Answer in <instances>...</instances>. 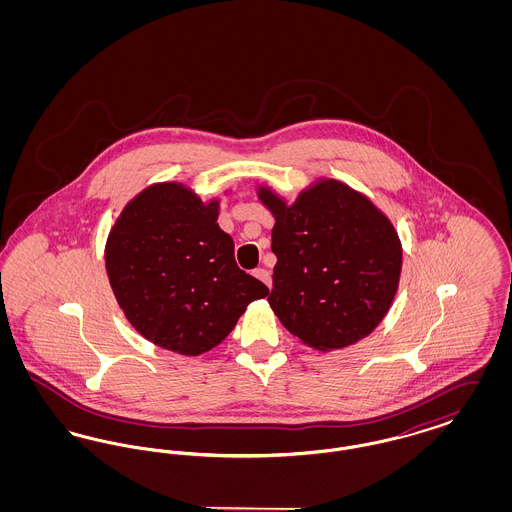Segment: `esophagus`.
Masks as SVG:
<instances>
[{
    "mask_svg": "<svg viewBox=\"0 0 512 512\" xmlns=\"http://www.w3.org/2000/svg\"><path fill=\"white\" fill-rule=\"evenodd\" d=\"M253 274H255V276H257V278H259L267 288L272 286V284H270V272H268L267 268H257Z\"/></svg>",
    "mask_w": 512,
    "mask_h": 512,
    "instance_id": "obj_1",
    "label": "esophagus"
}]
</instances>
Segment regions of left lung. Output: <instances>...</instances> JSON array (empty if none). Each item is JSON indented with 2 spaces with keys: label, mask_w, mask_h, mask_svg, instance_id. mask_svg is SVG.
Wrapping results in <instances>:
<instances>
[{
  "label": "left lung",
  "mask_w": 512,
  "mask_h": 512,
  "mask_svg": "<svg viewBox=\"0 0 512 512\" xmlns=\"http://www.w3.org/2000/svg\"><path fill=\"white\" fill-rule=\"evenodd\" d=\"M276 265L268 303L280 322L318 351L368 336L390 311L401 274V242L365 195L322 180L286 205L268 188Z\"/></svg>",
  "instance_id": "obj_1"
}]
</instances>
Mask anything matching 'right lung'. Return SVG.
<instances>
[{"label": "right lung", "instance_id": "right-lung-1", "mask_svg": "<svg viewBox=\"0 0 512 512\" xmlns=\"http://www.w3.org/2000/svg\"><path fill=\"white\" fill-rule=\"evenodd\" d=\"M219 201L203 203L176 182L149 186L115 222L105 267L128 322L146 340L199 355L224 340L268 288L236 265L234 240L217 224Z\"/></svg>", "mask_w": 512, "mask_h": 512}]
</instances>
